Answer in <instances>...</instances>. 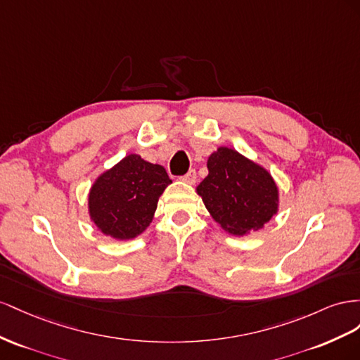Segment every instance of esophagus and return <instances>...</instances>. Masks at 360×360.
Returning <instances> with one entry per match:
<instances>
[{
    "label": "esophagus",
    "instance_id": "1",
    "mask_svg": "<svg viewBox=\"0 0 360 360\" xmlns=\"http://www.w3.org/2000/svg\"><path fill=\"white\" fill-rule=\"evenodd\" d=\"M196 178H198V174H196V170H188L186 174H184V176L181 178V181H184V182H187V184H194L196 182Z\"/></svg>",
    "mask_w": 360,
    "mask_h": 360
}]
</instances>
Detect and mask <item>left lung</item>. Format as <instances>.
<instances>
[{
	"mask_svg": "<svg viewBox=\"0 0 360 360\" xmlns=\"http://www.w3.org/2000/svg\"><path fill=\"white\" fill-rule=\"evenodd\" d=\"M208 176L196 188L205 207L232 235L259 231L279 208V190L259 164L231 148H219L208 162Z\"/></svg>",
	"mask_w": 360,
	"mask_h": 360,
	"instance_id": "8db88e82",
	"label": "left lung"
}]
</instances>
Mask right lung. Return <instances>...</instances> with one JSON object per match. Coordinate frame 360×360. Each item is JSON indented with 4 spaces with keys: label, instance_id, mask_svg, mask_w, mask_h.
<instances>
[{
    "label": "right lung",
    "instance_id": "add662e5",
    "mask_svg": "<svg viewBox=\"0 0 360 360\" xmlns=\"http://www.w3.org/2000/svg\"><path fill=\"white\" fill-rule=\"evenodd\" d=\"M169 184L172 179L162 166L129 153L91 186L90 219L111 238H136L150 224L158 199Z\"/></svg>",
    "mask_w": 360,
    "mask_h": 360
}]
</instances>
